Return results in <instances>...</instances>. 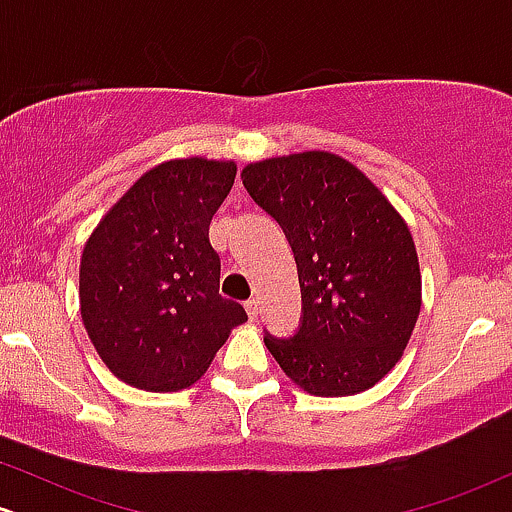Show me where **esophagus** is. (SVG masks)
Instances as JSON below:
<instances>
[{"mask_svg": "<svg viewBox=\"0 0 512 512\" xmlns=\"http://www.w3.org/2000/svg\"><path fill=\"white\" fill-rule=\"evenodd\" d=\"M245 310H248L250 320H257V301H255V298H250V301H245Z\"/></svg>", "mask_w": 512, "mask_h": 512, "instance_id": "esophagus-1", "label": "esophagus"}]
</instances>
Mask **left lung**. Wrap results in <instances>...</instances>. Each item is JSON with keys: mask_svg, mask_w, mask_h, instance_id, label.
I'll use <instances>...</instances> for the list:
<instances>
[{"mask_svg": "<svg viewBox=\"0 0 512 512\" xmlns=\"http://www.w3.org/2000/svg\"><path fill=\"white\" fill-rule=\"evenodd\" d=\"M243 185L289 240L301 284V325L264 332L284 373L317 397L368 390L390 373L421 308L407 223L344 158L308 151L252 163Z\"/></svg>", "mask_w": 512, "mask_h": 512, "instance_id": "8db88e82", "label": "left lung"}]
</instances>
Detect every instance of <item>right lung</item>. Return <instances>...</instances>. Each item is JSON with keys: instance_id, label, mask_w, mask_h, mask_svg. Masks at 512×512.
I'll return each mask as SVG.
<instances>
[{"instance_id": "1", "label": "right lung", "mask_w": 512, "mask_h": 512, "mask_svg": "<svg viewBox=\"0 0 512 512\" xmlns=\"http://www.w3.org/2000/svg\"><path fill=\"white\" fill-rule=\"evenodd\" d=\"M233 180L236 163H163L88 238L79 272L86 332L105 366L139 390L192 385L248 320L219 293L221 257L209 243L211 216Z\"/></svg>"}]
</instances>
